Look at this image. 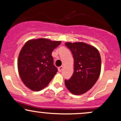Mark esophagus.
<instances>
[{"mask_svg":"<svg viewBox=\"0 0 121 121\" xmlns=\"http://www.w3.org/2000/svg\"><path fill=\"white\" fill-rule=\"evenodd\" d=\"M63 66H61V67H60L58 68V71H59V72L61 71L62 70H63Z\"/></svg>","mask_w":121,"mask_h":121,"instance_id":"esophagus-1","label":"esophagus"}]
</instances>
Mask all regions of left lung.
Segmentation results:
<instances>
[{
  "label": "left lung",
  "instance_id": "left-lung-1",
  "mask_svg": "<svg viewBox=\"0 0 121 121\" xmlns=\"http://www.w3.org/2000/svg\"><path fill=\"white\" fill-rule=\"evenodd\" d=\"M74 60L73 73L65 80L68 90L74 95H81L96 83L101 71V58L97 49L82 42H66Z\"/></svg>",
  "mask_w": 121,
  "mask_h": 121
}]
</instances>
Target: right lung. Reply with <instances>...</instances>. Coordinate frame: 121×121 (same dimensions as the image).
Wrapping results in <instances>:
<instances>
[{"label": "right lung", "instance_id": "right-lung-1", "mask_svg": "<svg viewBox=\"0 0 121 121\" xmlns=\"http://www.w3.org/2000/svg\"><path fill=\"white\" fill-rule=\"evenodd\" d=\"M61 43L46 38L30 39L20 52L18 69L20 78L29 89L39 91L46 87L57 72L52 53Z\"/></svg>", "mask_w": 121, "mask_h": 121}]
</instances>
